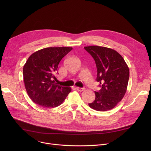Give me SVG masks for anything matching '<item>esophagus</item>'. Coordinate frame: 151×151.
Segmentation results:
<instances>
[{
  "label": "esophagus",
  "mask_w": 151,
  "mask_h": 151,
  "mask_svg": "<svg viewBox=\"0 0 151 151\" xmlns=\"http://www.w3.org/2000/svg\"><path fill=\"white\" fill-rule=\"evenodd\" d=\"M76 89L77 90V91H80V92H81V91H83L84 90V88H79V87H76Z\"/></svg>",
  "instance_id": "34e87169"
}]
</instances>
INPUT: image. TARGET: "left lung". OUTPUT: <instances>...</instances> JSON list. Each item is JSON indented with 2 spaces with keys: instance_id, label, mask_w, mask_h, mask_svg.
I'll return each mask as SVG.
<instances>
[{
  "instance_id": "obj_1",
  "label": "left lung",
  "mask_w": 151,
  "mask_h": 151,
  "mask_svg": "<svg viewBox=\"0 0 151 151\" xmlns=\"http://www.w3.org/2000/svg\"><path fill=\"white\" fill-rule=\"evenodd\" d=\"M84 49L96 62V80L101 88L99 91H95L96 99L89 106L99 111L111 109L121 101L126 92L129 68L122 55L113 49L99 46H85Z\"/></svg>"
}]
</instances>
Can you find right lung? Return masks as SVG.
Segmentation results:
<instances>
[{
  "instance_id": "obj_1",
  "label": "right lung",
  "mask_w": 151,
  "mask_h": 151,
  "mask_svg": "<svg viewBox=\"0 0 151 151\" xmlns=\"http://www.w3.org/2000/svg\"><path fill=\"white\" fill-rule=\"evenodd\" d=\"M73 48L50 47L38 50L30 55L23 67V78L29 97L42 107L59 106L71 92L70 88L58 85V65L62 59Z\"/></svg>"
}]
</instances>
